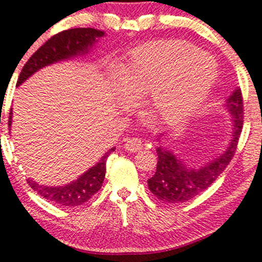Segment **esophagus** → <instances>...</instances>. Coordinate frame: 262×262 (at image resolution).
I'll return each mask as SVG.
<instances>
[{
    "label": "esophagus",
    "mask_w": 262,
    "mask_h": 262,
    "mask_svg": "<svg viewBox=\"0 0 262 262\" xmlns=\"http://www.w3.org/2000/svg\"><path fill=\"white\" fill-rule=\"evenodd\" d=\"M124 148L126 150H130V152H138L143 148V142L139 138H129L126 139Z\"/></svg>",
    "instance_id": "34e87169"
}]
</instances>
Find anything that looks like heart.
<instances>
[{
    "label": "heart",
    "instance_id": "obj_1",
    "mask_svg": "<svg viewBox=\"0 0 262 262\" xmlns=\"http://www.w3.org/2000/svg\"><path fill=\"white\" fill-rule=\"evenodd\" d=\"M217 75L216 62L191 42L148 43L118 70V81L133 100L145 99L150 113L168 122L193 112L206 98Z\"/></svg>",
    "mask_w": 262,
    "mask_h": 262
}]
</instances>
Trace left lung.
<instances>
[{
    "instance_id": "1",
    "label": "left lung",
    "mask_w": 262,
    "mask_h": 262,
    "mask_svg": "<svg viewBox=\"0 0 262 262\" xmlns=\"http://www.w3.org/2000/svg\"><path fill=\"white\" fill-rule=\"evenodd\" d=\"M227 108L233 120L232 140L224 154L200 169H189L172 152L157 148V170L148 180V187L158 200L167 203L187 202L206 191L230 164L244 126V98L240 89L227 99Z\"/></svg>"
}]
</instances>
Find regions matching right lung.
<instances>
[{"label": "right lung", "instance_id": "1", "mask_svg": "<svg viewBox=\"0 0 262 262\" xmlns=\"http://www.w3.org/2000/svg\"><path fill=\"white\" fill-rule=\"evenodd\" d=\"M103 35V31L90 29V27L65 30V31L54 35L27 60L18 75L17 85L24 82L34 73H36L38 69L45 68L52 62L75 56L76 54H80V52L85 54L88 51V48H90L95 42V38L101 37ZM11 112L12 109L10 110L8 125H11V118H12ZM114 149L115 148H112L109 152L104 154V157L96 166L86 170L80 178L74 181L73 183H69L62 187L41 186L31 180H27V183L41 197L52 203L65 206V207L80 206L82 203L88 202L103 186L106 172V159L110 153L114 152Z\"/></svg>", "mask_w": 262, "mask_h": 262}]
</instances>
